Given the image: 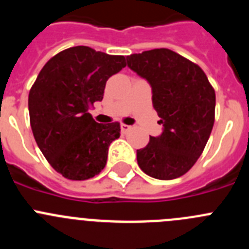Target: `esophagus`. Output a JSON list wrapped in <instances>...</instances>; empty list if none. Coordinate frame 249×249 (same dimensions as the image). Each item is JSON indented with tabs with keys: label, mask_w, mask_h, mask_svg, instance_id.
Instances as JSON below:
<instances>
[{
	"label": "esophagus",
	"mask_w": 249,
	"mask_h": 249,
	"mask_svg": "<svg viewBox=\"0 0 249 249\" xmlns=\"http://www.w3.org/2000/svg\"><path fill=\"white\" fill-rule=\"evenodd\" d=\"M131 128H132V127L128 126V124H124V123H122V124H121V131H122L123 133H126V132H128Z\"/></svg>",
	"instance_id": "esophagus-1"
}]
</instances>
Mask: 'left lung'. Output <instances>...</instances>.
<instances>
[{
	"label": "left lung",
	"mask_w": 249,
	"mask_h": 249,
	"mask_svg": "<svg viewBox=\"0 0 249 249\" xmlns=\"http://www.w3.org/2000/svg\"><path fill=\"white\" fill-rule=\"evenodd\" d=\"M129 69L152 86L153 107L163 133L137 150L147 175L160 180L181 177L201 156L215 122V90L197 64L160 48L127 56Z\"/></svg>",
	"instance_id": "left-lung-1"
}]
</instances>
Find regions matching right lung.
<instances>
[{"label":"right lung","instance_id":"1","mask_svg":"<svg viewBox=\"0 0 249 249\" xmlns=\"http://www.w3.org/2000/svg\"><path fill=\"white\" fill-rule=\"evenodd\" d=\"M124 67L123 55L79 45L54 55L38 74L28 96L32 132L43 156L64 178L90 179L106 165L120 123H97L89 108L104 99L106 81Z\"/></svg>","mask_w":249,"mask_h":249}]
</instances>
